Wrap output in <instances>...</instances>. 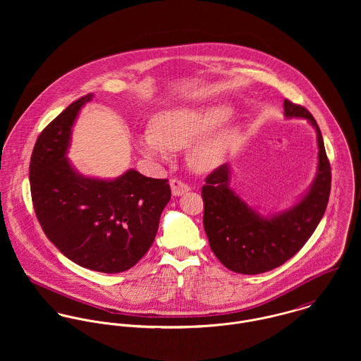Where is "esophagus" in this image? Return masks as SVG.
Returning <instances> with one entry per match:
<instances>
[{"label":"esophagus","mask_w":361,"mask_h":361,"mask_svg":"<svg viewBox=\"0 0 361 361\" xmlns=\"http://www.w3.org/2000/svg\"><path fill=\"white\" fill-rule=\"evenodd\" d=\"M169 185H171V190H172L173 196H182L190 190V186L179 179H172L169 182Z\"/></svg>","instance_id":"obj_1"}]
</instances>
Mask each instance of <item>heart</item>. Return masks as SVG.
I'll use <instances>...</instances> for the list:
<instances>
[{
    "mask_svg": "<svg viewBox=\"0 0 361 361\" xmlns=\"http://www.w3.org/2000/svg\"><path fill=\"white\" fill-rule=\"evenodd\" d=\"M232 114L228 105H196L168 108L152 121V132L139 136L137 146L145 154L166 159L169 150H180L205 136L189 152L190 164L199 171L215 168L236 140L235 129L208 135Z\"/></svg>",
    "mask_w": 361,
    "mask_h": 361,
    "instance_id": "1",
    "label": "heart"
}]
</instances>
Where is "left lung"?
I'll list each match as a JSON object with an SVG mask.
<instances>
[{"label": "left lung", "instance_id": "obj_1", "mask_svg": "<svg viewBox=\"0 0 361 361\" xmlns=\"http://www.w3.org/2000/svg\"><path fill=\"white\" fill-rule=\"evenodd\" d=\"M283 106L286 118L309 119L318 142L317 176L296 206L271 216L259 215L229 188L228 164L214 169L202 188L209 247L228 269L238 274H262L293 257L318 226L329 200L331 165L321 130L307 108L289 100Z\"/></svg>", "mask_w": 361, "mask_h": 361}]
</instances>
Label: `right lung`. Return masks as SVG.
Segmentation results:
<instances>
[{
	"label": "right lung",
	"mask_w": 361,
	"mask_h": 361,
	"mask_svg": "<svg viewBox=\"0 0 361 361\" xmlns=\"http://www.w3.org/2000/svg\"><path fill=\"white\" fill-rule=\"evenodd\" d=\"M93 94L68 105L37 137L30 158L36 216L55 247L83 268L116 274L132 268L154 242L171 200L168 179L129 169L114 180L86 178L66 158L73 122Z\"/></svg>",
	"instance_id": "1"
}]
</instances>
